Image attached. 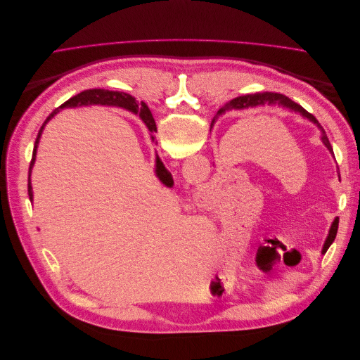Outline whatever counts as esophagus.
<instances>
[{"instance_id":"esophagus-1","label":"esophagus","mask_w":360,"mask_h":360,"mask_svg":"<svg viewBox=\"0 0 360 360\" xmlns=\"http://www.w3.org/2000/svg\"><path fill=\"white\" fill-rule=\"evenodd\" d=\"M202 198H204V197H202Z\"/></svg>"}]
</instances>
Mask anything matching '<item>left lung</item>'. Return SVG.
I'll return each mask as SVG.
<instances>
[{"label":"left lung","instance_id":"1","mask_svg":"<svg viewBox=\"0 0 360 360\" xmlns=\"http://www.w3.org/2000/svg\"><path fill=\"white\" fill-rule=\"evenodd\" d=\"M264 105H281V106H284V108H288V110H291V111H294V112H299V114H302L303 117H307L309 122H312L314 124H317L319 126V129L321 130V141H323V144L328 147V150L330 151V153L333 155V148H332V146H330V143H329V138H328V135H326V132H324V129L321 127V124L317 122V118H315L312 114H309L307 110H304L303 106H300L299 103H296V102H292L290 97H287V96H284V94H279V93H270V91H266V93H257V94H246V96H240V97H236V99H233L230 103H226L225 106H222L219 111H217V114H216V117L217 115H222V114H225V112H228V111H231V110H245V108H254V106H264ZM214 117V118H216ZM214 118H213V122H214ZM340 180H341V177H340ZM338 224H340V219H336L333 221V224H332V226H330V230H329V236H328V238H326V242H324V246H323V250L321 252L323 254H326V250L329 249V246L333 243V240H335V237H336V233H338Z\"/></svg>","mask_w":360,"mask_h":360}]
</instances>
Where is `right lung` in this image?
Instances as JSON below:
<instances>
[{
  "label": "right lung",
  "instance_id": "right-lung-1",
  "mask_svg": "<svg viewBox=\"0 0 360 360\" xmlns=\"http://www.w3.org/2000/svg\"><path fill=\"white\" fill-rule=\"evenodd\" d=\"M86 105H108V106H120V108H124V110L130 111V112H139V117L143 118V122L146 123V126L148 127V130L151 134L156 132V123H155V118L151 115L148 108L141 103L136 102V99L134 96H130L127 93H120V91H110V90H103V89H93V90H85L79 94H76L68 102H64L60 108H57L56 111L51 112L49 117L45 120V123L41 124L40 130H39V135L36 138V143H34V150H32V158H31V163H30V171H28V197L30 201H32V188H31V169L34 167V162H36V153H37V146H39V139L41 136L43 129H45L46 123L49 120L56 115L60 110L63 108H75V106H86ZM151 139H155V136H151ZM156 176L159 177V180L165 184V186L171 188L174 184V180L171 177V172L165 168L163 165L162 160L159 158H156Z\"/></svg>",
  "mask_w": 360,
  "mask_h": 360
}]
</instances>
